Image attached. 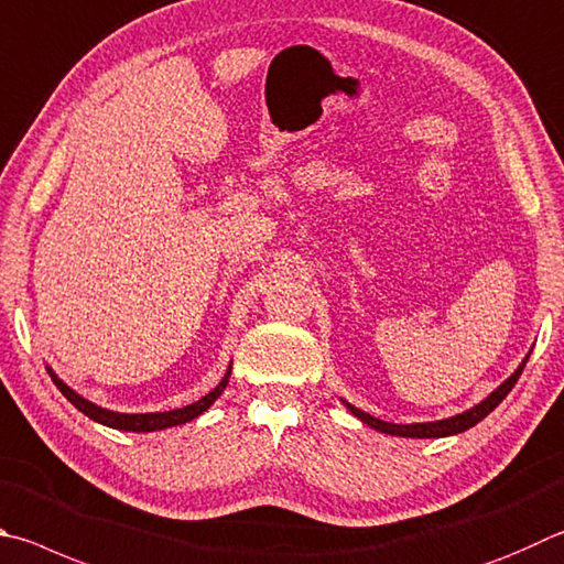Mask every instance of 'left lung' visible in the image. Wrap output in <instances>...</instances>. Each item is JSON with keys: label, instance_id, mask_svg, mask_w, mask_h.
Returning a JSON list of instances; mask_svg holds the SVG:
<instances>
[{"label": "left lung", "instance_id": "obj_1", "mask_svg": "<svg viewBox=\"0 0 564 564\" xmlns=\"http://www.w3.org/2000/svg\"><path fill=\"white\" fill-rule=\"evenodd\" d=\"M525 362H528V357L523 360V365H520L518 370H516L513 375H510L508 380L496 389L494 394L484 399V402L476 404L474 409H468V412H464V414H456V416H452V419H442V422H426V424H389V422H382V419H375V416H370V414H365L362 409H357V406H352V404H347V409H350V412H352L357 419H362V422H365L367 426H372V429H377V432H384V434H394V436H416V438H434V436L460 434V432H466V429L476 426V424L480 422V419H486L500 402H503L510 389L516 387L518 377L523 375Z\"/></svg>", "mask_w": 564, "mask_h": 564}]
</instances>
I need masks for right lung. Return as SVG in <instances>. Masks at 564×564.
Instances as JSON below:
<instances>
[{
	"label": "right lung",
	"instance_id": "right-lung-1",
	"mask_svg": "<svg viewBox=\"0 0 564 564\" xmlns=\"http://www.w3.org/2000/svg\"><path fill=\"white\" fill-rule=\"evenodd\" d=\"M229 375H231V367L227 370V375H224V380L217 387H214L207 397H202L199 402H194L189 406H182V409H172V412H155V414L108 412V409L96 406L94 402H88V399L76 394L74 389L66 387L61 380H56L54 375H51V377H54V384L61 389V394H64L68 402L78 409V412H84L86 416L94 419V422L112 426V429H122V432H158V429H167V426L192 422V419H197L202 412H207L214 399H217L224 392V387H227Z\"/></svg>",
	"mask_w": 564,
	"mask_h": 564
}]
</instances>
